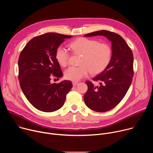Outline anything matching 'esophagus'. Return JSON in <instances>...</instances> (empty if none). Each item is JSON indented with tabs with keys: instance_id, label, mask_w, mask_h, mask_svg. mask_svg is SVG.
Here are the masks:
<instances>
[{
	"instance_id": "obj_1",
	"label": "esophagus",
	"mask_w": 153,
	"mask_h": 153,
	"mask_svg": "<svg viewBox=\"0 0 153 153\" xmlns=\"http://www.w3.org/2000/svg\"><path fill=\"white\" fill-rule=\"evenodd\" d=\"M77 84H78V83H77V82H73V85L74 86H76Z\"/></svg>"
}]
</instances>
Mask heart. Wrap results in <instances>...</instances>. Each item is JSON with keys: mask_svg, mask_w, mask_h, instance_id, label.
I'll use <instances>...</instances> for the list:
<instances>
[{"mask_svg": "<svg viewBox=\"0 0 153 153\" xmlns=\"http://www.w3.org/2000/svg\"><path fill=\"white\" fill-rule=\"evenodd\" d=\"M70 47L77 54L82 55L80 67H70L65 71L66 79L77 82L90 73L96 75L103 71L110 64L112 51L110 45L105 43L85 37L76 39L71 43ZM70 54L63 47H59L56 51V59L62 67H66L68 63Z\"/></svg>", "mask_w": 153, "mask_h": 153, "instance_id": "heart-1", "label": "heart"}]
</instances>
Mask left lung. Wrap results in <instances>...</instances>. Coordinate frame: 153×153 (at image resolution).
Segmentation results:
<instances>
[{
	"mask_svg": "<svg viewBox=\"0 0 153 153\" xmlns=\"http://www.w3.org/2000/svg\"><path fill=\"white\" fill-rule=\"evenodd\" d=\"M103 36L111 42L112 56L107 68L93 80L94 86L86 82L88 90L84 95L85 105L97 112H106L114 108L123 99L133 80V54L125 40L119 34L100 30L85 34V37Z\"/></svg>",
	"mask_w": 153,
	"mask_h": 153,
	"instance_id": "1",
	"label": "left lung"
}]
</instances>
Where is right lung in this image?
Listing matches in <instances>:
<instances>
[{
    "mask_svg": "<svg viewBox=\"0 0 153 153\" xmlns=\"http://www.w3.org/2000/svg\"><path fill=\"white\" fill-rule=\"evenodd\" d=\"M56 33H47L30 40L22 51L19 60V80L26 98L37 110L53 112L60 109L71 90V81L51 83V75L59 78L63 74L56 59V51L65 39Z\"/></svg>",
    "mask_w": 153,
    "mask_h": 153,
    "instance_id": "1",
    "label": "right lung"
}]
</instances>
